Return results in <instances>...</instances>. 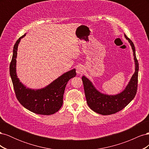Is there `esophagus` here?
I'll list each match as a JSON object with an SVG mask.
<instances>
[{
	"mask_svg": "<svg viewBox=\"0 0 149 149\" xmlns=\"http://www.w3.org/2000/svg\"><path fill=\"white\" fill-rule=\"evenodd\" d=\"M84 72V68L82 66L79 65L76 68V73L78 74H81Z\"/></svg>",
	"mask_w": 149,
	"mask_h": 149,
	"instance_id": "esophagus-1",
	"label": "esophagus"
}]
</instances>
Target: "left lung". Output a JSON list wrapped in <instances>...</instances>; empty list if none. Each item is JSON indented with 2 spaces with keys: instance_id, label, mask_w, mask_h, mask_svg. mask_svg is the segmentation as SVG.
Returning a JSON list of instances; mask_svg holds the SVG:
<instances>
[{
  "instance_id": "1",
  "label": "left lung",
  "mask_w": 149,
  "mask_h": 149,
  "mask_svg": "<svg viewBox=\"0 0 149 149\" xmlns=\"http://www.w3.org/2000/svg\"><path fill=\"white\" fill-rule=\"evenodd\" d=\"M133 52L135 62V72L128 84L121 93L116 95L103 94L96 89L93 83L86 76H82L86 99L88 106L96 113L101 115L115 114L128 105L136 96L137 89L139 63L136 55V49L133 42L124 34Z\"/></svg>"
}]
</instances>
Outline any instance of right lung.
I'll return each instance as SVG.
<instances>
[{
  "instance_id": "right-lung-1",
  "label": "right lung",
  "mask_w": 149,
  "mask_h": 149,
  "mask_svg": "<svg viewBox=\"0 0 149 149\" xmlns=\"http://www.w3.org/2000/svg\"><path fill=\"white\" fill-rule=\"evenodd\" d=\"M25 35L26 33L22 36L14 45L10 65V75L16 97L21 104L31 112L41 115L53 114L61 107L66 85L70 79L76 76V70L73 69L63 74L43 88L34 89L26 88L20 81L16 73L18 46L20 40Z\"/></svg>"
}]
</instances>
